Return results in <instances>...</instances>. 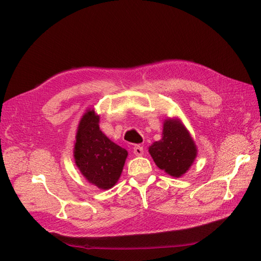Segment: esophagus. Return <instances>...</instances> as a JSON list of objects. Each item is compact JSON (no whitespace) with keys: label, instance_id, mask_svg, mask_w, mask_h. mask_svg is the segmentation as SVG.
<instances>
[{"label":"esophagus","instance_id":"1","mask_svg":"<svg viewBox=\"0 0 261 261\" xmlns=\"http://www.w3.org/2000/svg\"><path fill=\"white\" fill-rule=\"evenodd\" d=\"M134 153H135L136 155H143L144 154V147L136 145L135 147H134Z\"/></svg>","mask_w":261,"mask_h":261}]
</instances>
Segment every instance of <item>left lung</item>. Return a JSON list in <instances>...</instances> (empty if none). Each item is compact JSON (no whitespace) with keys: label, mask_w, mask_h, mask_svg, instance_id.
Wrapping results in <instances>:
<instances>
[{"label":"left lung","mask_w":261,"mask_h":261,"mask_svg":"<svg viewBox=\"0 0 261 261\" xmlns=\"http://www.w3.org/2000/svg\"><path fill=\"white\" fill-rule=\"evenodd\" d=\"M149 152L159 169L179 177L194 162L197 149L184 126L168 120L164 122L162 139L150 146Z\"/></svg>","instance_id":"left-lung-1"}]
</instances>
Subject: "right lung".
Masks as SVG:
<instances>
[{
  "mask_svg": "<svg viewBox=\"0 0 261 261\" xmlns=\"http://www.w3.org/2000/svg\"><path fill=\"white\" fill-rule=\"evenodd\" d=\"M99 116L87 112L80 123L74 156L82 174L90 183L109 189L120 178L127 151L110 140L99 128Z\"/></svg>",
  "mask_w": 261,
  "mask_h": 261,
  "instance_id": "add662e5",
  "label": "right lung"
}]
</instances>
